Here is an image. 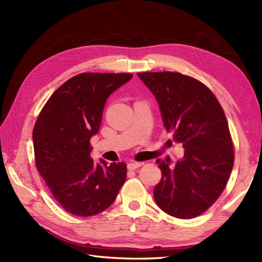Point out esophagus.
Segmentation results:
<instances>
[{
	"mask_svg": "<svg viewBox=\"0 0 262 262\" xmlns=\"http://www.w3.org/2000/svg\"><path fill=\"white\" fill-rule=\"evenodd\" d=\"M141 163H138V162H131V163H129L128 164V169L129 170H134V169H137V168H139V167H141Z\"/></svg>",
	"mask_w": 262,
	"mask_h": 262,
	"instance_id": "34e87169",
	"label": "esophagus"
}]
</instances>
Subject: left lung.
Here are the masks:
<instances>
[{
	"label": "left lung",
	"mask_w": 262,
	"mask_h": 262,
	"mask_svg": "<svg viewBox=\"0 0 262 262\" xmlns=\"http://www.w3.org/2000/svg\"><path fill=\"white\" fill-rule=\"evenodd\" d=\"M156 97L164 128L185 148L170 167L157 160L162 179L154 188L158 208L177 219L201 215L224 191L234 165V144L215 95L207 85L178 72H140Z\"/></svg>",
	"instance_id": "8db88e82"
}]
</instances>
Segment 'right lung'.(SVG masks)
Wrapping results in <instances>:
<instances>
[{
    "label": "right lung",
    "mask_w": 262,
    "mask_h": 262,
    "mask_svg": "<svg viewBox=\"0 0 262 262\" xmlns=\"http://www.w3.org/2000/svg\"><path fill=\"white\" fill-rule=\"evenodd\" d=\"M131 73L77 74L55 91L33 130L36 167L69 213L92 216L109 208L126 178L123 162L95 165L91 138L99 130L108 96Z\"/></svg>",
    "instance_id": "1"
}]
</instances>
